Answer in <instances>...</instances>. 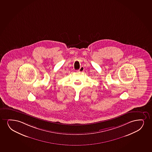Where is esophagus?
Instances as JSON below:
<instances>
[{"label": "esophagus", "mask_w": 152, "mask_h": 152, "mask_svg": "<svg viewBox=\"0 0 152 152\" xmlns=\"http://www.w3.org/2000/svg\"><path fill=\"white\" fill-rule=\"evenodd\" d=\"M84 68L83 66H81L80 68L79 69V70H77V71H79V72H82V71H84Z\"/></svg>", "instance_id": "obj_1"}]
</instances>
